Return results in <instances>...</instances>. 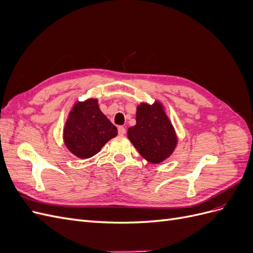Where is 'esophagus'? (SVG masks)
I'll use <instances>...</instances> for the list:
<instances>
[{"mask_svg":"<svg viewBox=\"0 0 253 253\" xmlns=\"http://www.w3.org/2000/svg\"><path fill=\"white\" fill-rule=\"evenodd\" d=\"M126 127L125 126H118V133L119 135H125L126 134Z\"/></svg>","mask_w":253,"mask_h":253,"instance_id":"34e87169","label":"esophagus"}]
</instances>
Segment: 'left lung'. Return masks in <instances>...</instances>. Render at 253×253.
<instances>
[{"mask_svg":"<svg viewBox=\"0 0 253 253\" xmlns=\"http://www.w3.org/2000/svg\"><path fill=\"white\" fill-rule=\"evenodd\" d=\"M127 138L139 154L151 164L169 158L178 143V137L164 104L141 102L136 109V125L128 127Z\"/></svg>","mask_w":253,"mask_h":253,"instance_id":"1","label":"left lung"}]
</instances>
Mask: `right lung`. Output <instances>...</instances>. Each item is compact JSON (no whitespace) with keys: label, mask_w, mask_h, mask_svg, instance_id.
I'll list each match as a JSON object with an SVG mask.
<instances>
[{"label":"right lung","mask_w":253,"mask_h":253,"mask_svg":"<svg viewBox=\"0 0 253 253\" xmlns=\"http://www.w3.org/2000/svg\"><path fill=\"white\" fill-rule=\"evenodd\" d=\"M117 134V127L99 108L98 99L87 98L73 104L63 127V141L73 155L87 159Z\"/></svg>","instance_id":"right-lung-1"}]
</instances>
